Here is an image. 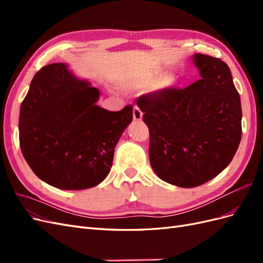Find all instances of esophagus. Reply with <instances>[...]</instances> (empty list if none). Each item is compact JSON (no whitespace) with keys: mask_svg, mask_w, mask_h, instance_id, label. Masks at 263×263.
<instances>
[{"mask_svg":"<svg viewBox=\"0 0 263 263\" xmlns=\"http://www.w3.org/2000/svg\"><path fill=\"white\" fill-rule=\"evenodd\" d=\"M133 118H134V121H136V122H140L142 119V112L138 106H134Z\"/></svg>","mask_w":263,"mask_h":263,"instance_id":"1","label":"esophagus"}]
</instances>
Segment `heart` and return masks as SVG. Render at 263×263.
Masks as SVG:
<instances>
[{
	"label": "heart",
	"mask_w": 263,
	"mask_h": 263,
	"mask_svg": "<svg viewBox=\"0 0 263 263\" xmlns=\"http://www.w3.org/2000/svg\"><path fill=\"white\" fill-rule=\"evenodd\" d=\"M160 73V70H155L153 72L146 74L145 77L138 79L137 81H135L133 83V85L139 87V89H148V87L153 86V89L157 91L169 90L176 85L177 79L173 74L165 73L161 77H159Z\"/></svg>",
	"instance_id": "b5f03b06"
}]
</instances>
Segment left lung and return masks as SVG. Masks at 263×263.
Returning a JSON list of instances; mask_svg holds the SVG:
<instances>
[{
	"label": "left lung",
	"instance_id": "left-lung-1",
	"mask_svg": "<svg viewBox=\"0 0 263 263\" xmlns=\"http://www.w3.org/2000/svg\"><path fill=\"white\" fill-rule=\"evenodd\" d=\"M201 79L185 89L141 95L137 105L150 135L157 176L180 187L214 179L233 160L241 139V103L224 61L193 55Z\"/></svg>",
	"mask_w": 263,
	"mask_h": 263
}]
</instances>
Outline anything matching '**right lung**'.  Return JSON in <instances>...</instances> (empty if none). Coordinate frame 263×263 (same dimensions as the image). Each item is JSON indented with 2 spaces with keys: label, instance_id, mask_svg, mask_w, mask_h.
Listing matches in <instances>:
<instances>
[{
  "label": "right lung",
  "instance_id": "add662e5",
  "mask_svg": "<svg viewBox=\"0 0 263 263\" xmlns=\"http://www.w3.org/2000/svg\"><path fill=\"white\" fill-rule=\"evenodd\" d=\"M100 91L66 63L42 68L20 110V145L26 162L60 190L98 185L112 168L116 144L133 121V106L109 112L97 105Z\"/></svg>",
  "mask_w": 263,
  "mask_h": 263
}]
</instances>
